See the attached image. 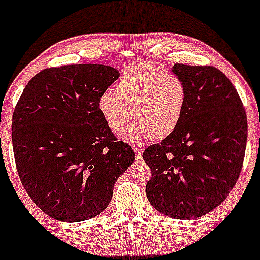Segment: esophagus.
<instances>
[{
    "label": "esophagus",
    "mask_w": 260,
    "mask_h": 260,
    "mask_svg": "<svg viewBox=\"0 0 260 260\" xmlns=\"http://www.w3.org/2000/svg\"><path fill=\"white\" fill-rule=\"evenodd\" d=\"M143 150H144V148L142 145H137V144H134L133 145V151H134V154H136L137 160H140V158H142Z\"/></svg>",
    "instance_id": "1"
}]
</instances>
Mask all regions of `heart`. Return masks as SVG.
I'll return each instance as SVG.
<instances>
[{
  "instance_id": "heart-1",
  "label": "heart",
  "mask_w": 260,
  "mask_h": 260,
  "mask_svg": "<svg viewBox=\"0 0 260 260\" xmlns=\"http://www.w3.org/2000/svg\"><path fill=\"white\" fill-rule=\"evenodd\" d=\"M117 90L106 89L98 98V109L112 132H124L129 140L148 137L167 138L179 124L187 102V88L177 75L148 61H136L124 68Z\"/></svg>"
}]
</instances>
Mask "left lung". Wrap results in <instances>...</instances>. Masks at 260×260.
Masks as SVG:
<instances>
[{"instance_id":"obj_1","label":"left lung","mask_w":260,"mask_h":260,"mask_svg":"<svg viewBox=\"0 0 260 260\" xmlns=\"http://www.w3.org/2000/svg\"><path fill=\"white\" fill-rule=\"evenodd\" d=\"M187 102L179 124L143 152L151 170L146 196L160 213L193 219L228 198L239 179L247 143V116L239 93L219 69L176 64Z\"/></svg>"}]
</instances>
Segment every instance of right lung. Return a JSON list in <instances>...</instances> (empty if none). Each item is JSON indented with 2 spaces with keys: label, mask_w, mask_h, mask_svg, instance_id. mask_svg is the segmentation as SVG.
Instances as JSON below:
<instances>
[{
  "label": "right lung",
  "mask_w": 260,
  "mask_h": 260,
  "mask_svg": "<svg viewBox=\"0 0 260 260\" xmlns=\"http://www.w3.org/2000/svg\"><path fill=\"white\" fill-rule=\"evenodd\" d=\"M118 76L116 69L99 64L47 68L15 105L18 174L37 207L54 219L76 223L104 211L117 178L136 158L98 109L99 95Z\"/></svg>",
  "instance_id": "1"
}]
</instances>
